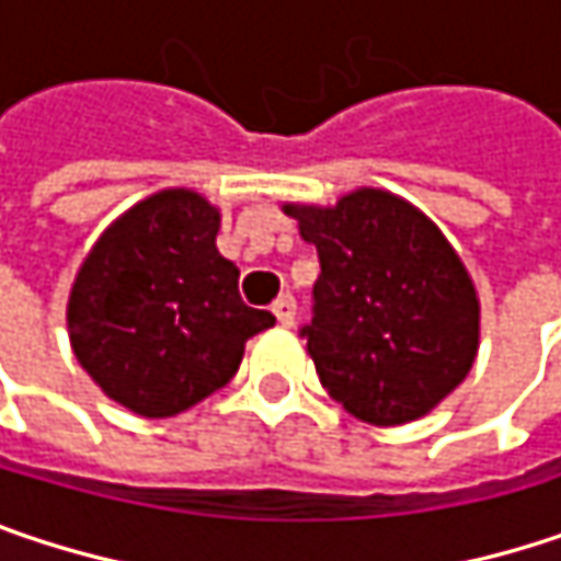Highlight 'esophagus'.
Listing matches in <instances>:
<instances>
[{"label": "esophagus", "mask_w": 561, "mask_h": 561, "mask_svg": "<svg viewBox=\"0 0 561 561\" xmlns=\"http://www.w3.org/2000/svg\"><path fill=\"white\" fill-rule=\"evenodd\" d=\"M273 314H276V321H279L282 328H291L295 324V298L291 295H279L273 301Z\"/></svg>", "instance_id": "34e87169"}]
</instances>
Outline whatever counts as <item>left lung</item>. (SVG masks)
<instances>
[{
    "mask_svg": "<svg viewBox=\"0 0 561 561\" xmlns=\"http://www.w3.org/2000/svg\"><path fill=\"white\" fill-rule=\"evenodd\" d=\"M282 211L318 247L314 318L301 333L328 394L376 427L431 414L469 376L482 333L479 291L453 243L373 185Z\"/></svg>",
    "mask_w": 561,
    "mask_h": 561,
    "instance_id": "left-lung-1",
    "label": "left lung"
}]
</instances>
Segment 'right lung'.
Instances as JSON below:
<instances>
[{
	"mask_svg": "<svg viewBox=\"0 0 561 561\" xmlns=\"http://www.w3.org/2000/svg\"><path fill=\"white\" fill-rule=\"evenodd\" d=\"M218 228L221 211L195 188L153 192L99 233L73 279V356L140 417H173L225 388L247 340L276 324L240 301Z\"/></svg>",
	"mask_w": 561,
	"mask_h": 561,
	"instance_id": "obj_1",
	"label": "right lung"
}]
</instances>
